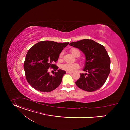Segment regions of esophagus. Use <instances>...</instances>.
I'll return each mask as SVG.
<instances>
[{
    "instance_id": "34e87169",
    "label": "esophagus",
    "mask_w": 130,
    "mask_h": 130,
    "mask_svg": "<svg viewBox=\"0 0 130 130\" xmlns=\"http://www.w3.org/2000/svg\"><path fill=\"white\" fill-rule=\"evenodd\" d=\"M66 73H72L73 72H70V71H66Z\"/></svg>"
}]
</instances>
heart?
I'll use <instances>...</instances> for the list:
<instances>
[{
	"label": "heart",
	"instance_id": "obj_1",
	"mask_svg": "<svg viewBox=\"0 0 130 130\" xmlns=\"http://www.w3.org/2000/svg\"><path fill=\"white\" fill-rule=\"evenodd\" d=\"M71 53L74 55V56L77 57V55H79V57L80 55V51L76 49V48H72L70 50ZM63 56V52L61 53L60 54V58H62ZM79 65L78 63H73V64H69V63H65L62 65L61 67L63 70H65L67 71L73 72L75 71L77 69L79 68Z\"/></svg>",
	"mask_w": 130,
	"mask_h": 130
}]
</instances>
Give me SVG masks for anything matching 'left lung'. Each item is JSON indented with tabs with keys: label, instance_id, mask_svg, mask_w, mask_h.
Instances as JSON below:
<instances>
[{
	"label": "left lung",
	"instance_id": "1",
	"mask_svg": "<svg viewBox=\"0 0 130 130\" xmlns=\"http://www.w3.org/2000/svg\"><path fill=\"white\" fill-rule=\"evenodd\" d=\"M69 45L79 49L85 55V62L83 71L77 86L86 91H94L102 86L110 72V60L104 47L95 41L84 39L72 42Z\"/></svg>",
	"mask_w": 130,
	"mask_h": 130
}]
</instances>
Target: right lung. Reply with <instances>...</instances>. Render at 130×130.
I'll use <instances>...</instances> for the list:
<instances>
[{
	"label": "right lung",
	"mask_w": 130,
	"mask_h": 130,
	"mask_svg": "<svg viewBox=\"0 0 130 130\" xmlns=\"http://www.w3.org/2000/svg\"><path fill=\"white\" fill-rule=\"evenodd\" d=\"M69 43H57L51 41H41L32 46L28 51L24 64L26 78L29 84L35 89L42 92H50L61 84L65 70L58 69L54 63L60 54ZM52 68L57 72L51 76L48 69Z\"/></svg>",
	"instance_id": "1"
}]
</instances>
